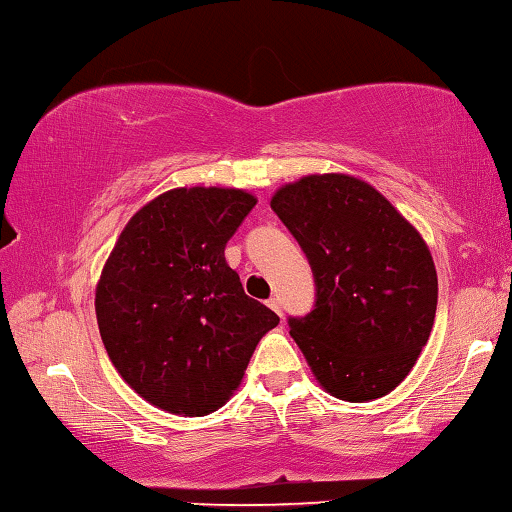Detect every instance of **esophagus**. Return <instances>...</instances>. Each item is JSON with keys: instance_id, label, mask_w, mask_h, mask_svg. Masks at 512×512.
Listing matches in <instances>:
<instances>
[{"instance_id": "obj_1", "label": "esophagus", "mask_w": 512, "mask_h": 512, "mask_svg": "<svg viewBox=\"0 0 512 512\" xmlns=\"http://www.w3.org/2000/svg\"><path fill=\"white\" fill-rule=\"evenodd\" d=\"M266 305H269L271 307V310L275 312V314H278L280 316V319H282V307H280V300L278 298H269V300H266Z\"/></svg>"}]
</instances>
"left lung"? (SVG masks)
I'll return each mask as SVG.
<instances>
[{"mask_svg":"<svg viewBox=\"0 0 512 512\" xmlns=\"http://www.w3.org/2000/svg\"><path fill=\"white\" fill-rule=\"evenodd\" d=\"M271 209L314 273V310L289 316L316 380L342 401L380 399L408 376L431 337L437 273L426 241L358 177L307 175Z\"/></svg>","mask_w":512,"mask_h":512,"instance_id":"1","label":"left lung"}]
</instances>
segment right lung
<instances>
[{
	"label": "right lung",
	"mask_w": 512,
	"mask_h": 512,
	"mask_svg": "<svg viewBox=\"0 0 512 512\" xmlns=\"http://www.w3.org/2000/svg\"><path fill=\"white\" fill-rule=\"evenodd\" d=\"M257 198L191 186L141 207L95 291L104 348L125 383L161 410L205 417L241 385L255 346L280 323L248 298L225 246Z\"/></svg>",
	"instance_id": "add662e5"
}]
</instances>
